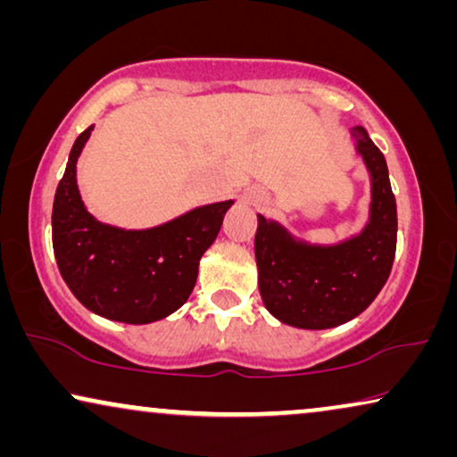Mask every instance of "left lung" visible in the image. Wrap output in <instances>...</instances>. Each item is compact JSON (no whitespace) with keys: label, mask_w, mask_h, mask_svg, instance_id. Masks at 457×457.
<instances>
[{"label":"left lung","mask_w":457,"mask_h":457,"mask_svg":"<svg viewBox=\"0 0 457 457\" xmlns=\"http://www.w3.org/2000/svg\"><path fill=\"white\" fill-rule=\"evenodd\" d=\"M355 149L370 172V220L337 245L297 241L283 224L258 214L255 262L264 305L280 322L322 330L353 320L374 302L391 274L397 247V205L385 155L366 129L355 127Z\"/></svg>","instance_id":"left-lung-1"}]
</instances>
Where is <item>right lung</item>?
I'll return each instance as SVG.
<instances>
[{
    "instance_id": "right-lung-1",
    "label": "right lung",
    "mask_w": 457,
    "mask_h": 457,
    "mask_svg": "<svg viewBox=\"0 0 457 457\" xmlns=\"http://www.w3.org/2000/svg\"><path fill=\"white\" fill-rule=\"evenodd\" d=\"M91 130L74 141L54 197L52 241L60 274L87 310L108 320H162L189 299L199 260L220 233L233 199L145 230L99 222L87 212L77 185V160Z\"/></svg>"
}]
</instances>
